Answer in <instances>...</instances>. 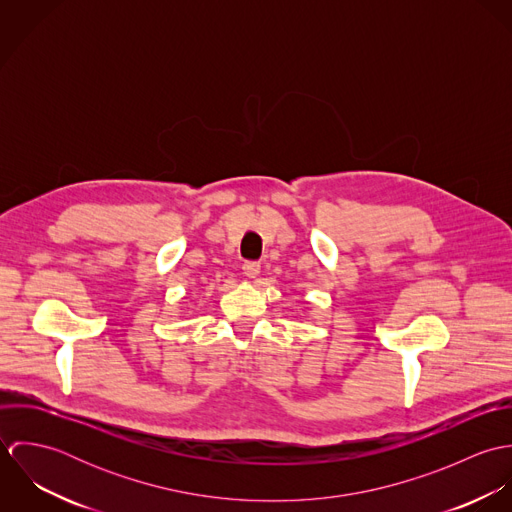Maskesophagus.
I'll use <instances>...</instances> for the list:
<instances>
[{"label": "esophagus", "instance_id": "1", "mask_svg": "<svg viewBox=\"0 0 512 512\" xmlns=\"http://www.w3.org/2000/svg\"><path fill=\"white\" fill-rule=\"evenodd\" d=\"M242 270H244L246 278H256L260 274V264L258 262H244Z\"/></svg>", "mask_w": 512, "mask_h": 512}]
</instances>
